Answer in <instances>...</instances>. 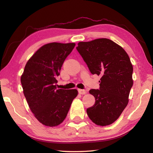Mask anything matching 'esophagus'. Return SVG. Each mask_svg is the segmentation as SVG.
Returning <instances> with one entry per match:
<instances>
[{"label": "esophagus", "mask_w": 153, "mask_h": 153, "mask_svg": "<svg viewBox=\"0 0 153 153\" xmlns=\"http://www.w3.org/2000/svg\"><path fill=\"white\" fill-rule=\"evenodd\" d=\"M78 93L81 94V95H85L87 91L85 89H78Z\"/></svg>", "instance_id": "esophagus-1"}]
</instances>
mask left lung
<instances>
[{"label":"left lung","mask_w":153,"mask_h":153,"mask_svg":"<svg viewBox=\"0 0 153 153\" xmlns=\"http://www.w3.org/2000/svg\"><path fill=\"white\" fill-rule=\"evenodd\" d=\"M77 51L92 74L101 76L99 89H91L95 105L87 115L98 126H108L119 118L128 105L133 86V66L123 48L108 39L79 42Z\"/></svg>","instance_id":"left-lung-1"}]
</instances>
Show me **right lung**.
<instances>
[{
	"label": "right lung",
	"instance_id": "right-lung-1",
	"mask_svg": "<svg viewBox=\"0 0 153 153\" xmlns=\"http://www.w3.org/2000/svg\"><path fill=\"white\" fill-rule=\"evenodd\" d=\"M75 43L43 45L31 57L21 76L24 96L31 112L43 125L56 126L68 114L76 89H57L56 77Z\"/></svg>",
	"mask_w": 153,
	"mask_h": 153
}]
</instances>
